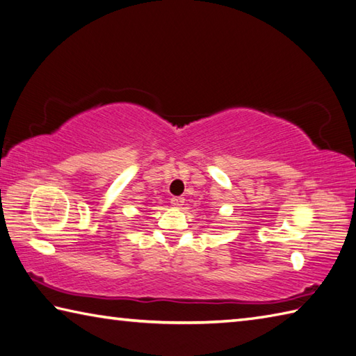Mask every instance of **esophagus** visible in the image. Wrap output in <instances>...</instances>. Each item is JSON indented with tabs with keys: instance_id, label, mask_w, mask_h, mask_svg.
Segmentation results:
<instances>
[{
	"instance_id": "1",
	"label": "esophagus",
	"mask_w": 356,
	"mask_h": 356,
	"mask_svg": "<svg viewBox=\"0 0 356 356\" xmlns=\"http://www.w3.org/2000/svg\"><path fill=\"white\" fill-rule=\"evenodd\" d=\"M171 205L174 208H182L185 205V199L184 197H172L171 199Z\"/></svg>"
}]
</instances>
